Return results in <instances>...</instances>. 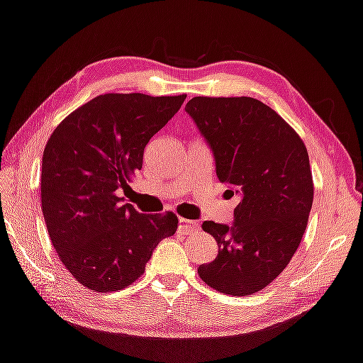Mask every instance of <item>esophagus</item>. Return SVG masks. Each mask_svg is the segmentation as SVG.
Instances as JSON below:
<instances>
[{
    "instance_id": "1",
    "label": "esophagus",
    "mask_w": 363,
    "mask_h": 363,
    "mask_svg": "<svg viewBox=\"0 0 363 363\" xmlns=\"http://www.w3.org/2000/svg\"><path fill=\"white\" fill-rule=\"evenodd\" d=\"M178 230L182 231V233H186V235H191L194 231L199 230V223L198 222H193V220H188V218H180L178 220Z\"/></svg>"
}]
</instances>
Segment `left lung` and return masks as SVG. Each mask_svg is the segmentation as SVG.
Wrapping results in <instances>:
<instances>
[{"label":"left lung","mask_w":363,"mask_h":363,"mask_svg":"<svg viewBox=\"0 0 363 363\" xmlns=\"http://www.w3.org/2000/svg\"><path fill=\"white\" fill-rule=\"evenodd\" d=\"M185 109L209 141L218 180L240 196L231 227L203 223L218 254L198 273L223 294H254L286 269L304 236L313 201L307 147L259 99L196 96Z\"/></svg>","instance_id":"8db88e82"}]
</instances>
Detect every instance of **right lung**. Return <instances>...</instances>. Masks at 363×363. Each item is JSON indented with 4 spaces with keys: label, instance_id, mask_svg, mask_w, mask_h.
Listing matches in <instances>:
<instances>
[{
    "label": "right lung",
    "instance_id": "right-lung-1",
    "mask_svg": "<svg viewBox=\"0 0 363 363\" xmlns=\"http://www.w3.org/2000/svg\"><path fill=\"white\" fill-rule=\"evenodd\" d=\"M186 94L106 93L64 118L41 162V211L57 257L86 289L127 288L145 272L154 247L178 228L174 212L140 213L123 204L143 152Z\"/></svg>",
    "mask_w": 363,
    "mask_h": 363
}]
</instances>
